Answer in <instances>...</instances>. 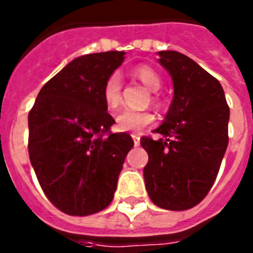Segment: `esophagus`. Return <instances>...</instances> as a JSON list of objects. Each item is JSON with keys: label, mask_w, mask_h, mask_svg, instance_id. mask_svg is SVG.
<instances>
[{"label": "esophagus", "mask_w": 253, "mask_h": 253, "mask_svg": "<svg viewBox=\"0 0 253 253\" xmlns=\"http://www.w3.org/2000/svg\"><path fill=\"white\" fill-rule=\"evenodd\" d=\"M131 136H132V140H134V146L138 147L140 144V136L138 134H132Z\"/></svg>", "instance_id": "34e87169"}]
</instances>
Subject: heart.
<instances>
[{
    "label": "heart",
    "mask_w": 253,
    "mask_h": 253,
    "mask_svg": "<svg viewBox=\"0 0 253 253\" xmlns=\"http://www.w3.org/2000/svg\"><path fill=\"white\" fill-rule=\"evenodd\" d=\"M132 76L140 80L151 90H159L162 86V77L152 67L146 64L136 65L132 69ZM103 101L106 103L109 110H117L122 102V81L118 73H111L105 80L102 87ZM154 101H158L155 95ZM155 121V115L148 110H131L126 109L117 117L115 128L118 131H139L143 127L150 126Z\"/></svg>",
    "instance_id": "1"
}]
</instances>
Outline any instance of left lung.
Here are the masks:
<instances>
[{
	"label": "left lung",
	"instance_id": "8db88e82",
	"mask_svg": "<svg viewBox=\"0 0 253 253\" xmlns=\"http://www.w3.org/2000/svg\"><path fill=\"white\" fill-rule=\"evenodd\" d=\"M170 73L174 97L166 121L142 136L148 154L143 174L151 201L166 210H188L208 196L228 144L227 105L222 85L196 61L176 51H160Z\"/></svg>",
	"mask_w": 253,
	"mask_h": 253
}]
</instances>
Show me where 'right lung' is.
Here are the masks:
<instances>
[{"label": "right lung", "instance_id": "right-lung-1", "mask_svg": "<svg viewBox=\"0 0 253 253\" xmlns=\"http://www.w3.org/2000/svg\"><path fill=\"white\" fill-rule=\"evenodd\" d=\"M122 51L72 60L45 83L29 113V155L49 202L68 215L106 209L134 140L114 134L102 97L105 80L122 64Z\"/></svg>", "mask_w": 253, "mask_h": 253}]
</instances>
